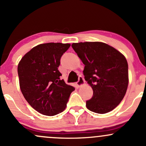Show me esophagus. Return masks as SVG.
Segmentation results:
<instances>
[{
  "label": "esophagus",
  "instance_id": "obj_1",
  "mask_svg": "<svg viewBox=\"0 0 146 146\" xmlns=\"http://www.w3.org/2000/svg\"><path fill=\"white\" fill-rule=\"evenodd\" d=\"M77 85H78L79 87H80V86L84 85L85 84V81H84V78H82V77H80L79 78V80H78V81L77 82Z\"/></svg>",
  "mask_w": 146,
  "mask_h": 146
}]
</instances>
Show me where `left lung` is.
Segmentation results:
<instances>
[{"label": "left lung", "mask_w": 146, "mask_h": 146, "mask_svg": "<svg viewBox=\"0 0 146 146\" xmlns=\"http://www.w3.org/2000/svg\"><path fill=\"white\" fill-rule=\"evenodd\" d=\"M72 48L84 64V79L94 91L86 102L87 109L98 113L112 111L123 99L129 83L125 57L98 41L73 43Z\"/></svg>", "instance_id": "1"}]
</instances>
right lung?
<instances>
[{
    "label": "right lung",
    "instance_id": "add662e5",
    "mask_svg": "<svg viewBox=\"0 0 146 146\" xmlns=\"http://www.w3.org/2000/svg\"><path fill=\"white\" fill-rule=\"evenodd\" d=\"M70 44L46 43L27 52L18 64L19 86L30 105L40 113L55 116L65 110L75 90L61 79L60 59Z\"/></svg>",
    "mask_w": 146,
    "mask_h": 146
}]
</instances>
